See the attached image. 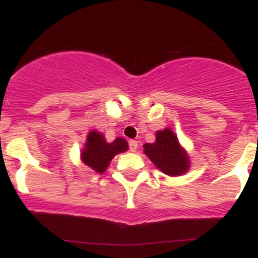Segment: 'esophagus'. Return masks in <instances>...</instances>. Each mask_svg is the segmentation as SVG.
Listing matches in <instances>:
<instances>
[{
	"instance_id": "34e87169",
	"label": "esophagus",
	"mask_w": 258,
	"mask_h": 258,
	"mask_svg": "<svg viewBox=\"0 0 258 258\" xmlns=\"http://www.w3.org/2000/svg\"><path fill=\"white\" fill-rule=\"evenodd\" d=\"M130 150H131V152H136V150H137V147H138V143H137V141H130Z\"/></svg>"
}]
</instances>
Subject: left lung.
Wrapping results in <instances>:
<instances>
[{"label": "left lung", "instance_id": "left-lung-1", "mask_svg": "<svg viewBox=\"0 0 258 258\" xmlns=\"http://www.w3.org/2000/svg\"><path fill=\"white\" fill-rule=\"evenodd\" d=\"M154 143L143 144V153L150 161L171 177L182 176L190 168V159L186 150L180 146L177 135L171 128L159 130Z\"/></svg>", "mask_w": 258, "mask_h": 258}]
</instances>
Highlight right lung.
Wrapping results in <instances>:
<instances>
[{
	"label": "right lung",
	"instance_id": "1",
	"mask_svg": "<svg viewBox=\"0 0 258 258\" xmlns=\"http://www.w3.org/2000/svg\"><path fill=\"white\" fill-rule=\"evenodd\" d=\"M127 149H128V143L126 139L117 137L108 143L103 133L92 130L88 132L84 148L80 153V158L91 170L103 173L109 167L114 156L127 152Z\"/></svg>",
	"mask_w": 258,
	"mask_h": 258
}]
</instances>
